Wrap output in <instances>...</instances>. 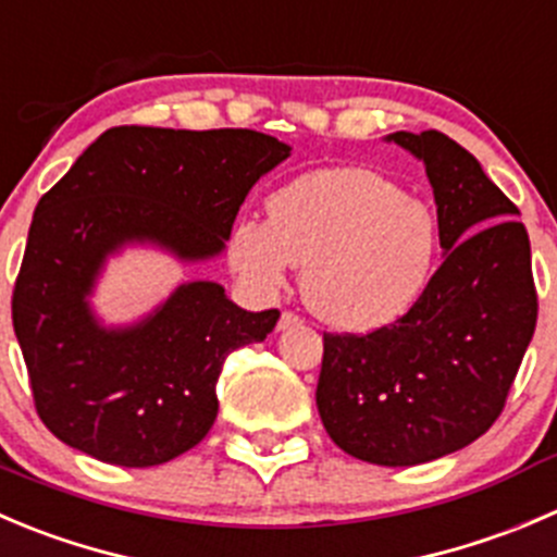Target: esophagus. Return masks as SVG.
Returning a JSON list of instances; mask_svg holds the SVG:
<instances>
[{
  "label": "esophagus",
  "mask_w": 557,
  "mask_h": 557,
  "mask_svg": "<svg viewBox=\"0 0 557 557\" xmlns=\"http://www.w3.org/2000/svg\"><path fill=\"white\" fill-rule=\"evenodd\" d=\"M296 323H301V318L296 315V312H283V315H280V321H277V329H280V332H285V329L296 326Z\"/></svg>",
  "instance_id": "obj_1"
}]
</instances>
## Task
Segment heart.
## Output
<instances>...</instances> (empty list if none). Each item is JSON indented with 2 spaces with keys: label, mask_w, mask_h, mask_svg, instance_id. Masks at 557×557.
Wrapping results in <instances>:
<instances>
[{
  "label": "heart",
  "mask_w": 557,
  "mask_h": 557,
  "mask_svg": "<svg viewBox=\"0 0 557 557\" xmlns=\"http://www.w3.org/2000/svg\"><path fill=\"white\" fill-rule=\"evenodd\" d=\"M228 258L256 290L272 294L301 267V296L326 323L370 332L408 315L433 285L441 225L433 209L370 169L296 176L267 201L263 220H239Z\"/></svg>",
  "instance_id": "heart-1"
}]
</instances>
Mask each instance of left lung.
<instances>
[{
    "instance_id": "8db88e82",
    "label": "left lung",
    "mask_w": 557,
    "mask_h": 557,
    "mask_svg": "<svg viewBox=\"0 0 557 557\" xmlns=\"http://www.w3.org/2000/svg\"><path fill=\"white\" fill-rule=\"evenodd\" d=\"M419 158L438 207L444 263L419 305L367 334H323L318 413L372 466L438 460L487 433L539 315L520 209L438 129L386 135Z\"/></svg>"
}]
</instances>
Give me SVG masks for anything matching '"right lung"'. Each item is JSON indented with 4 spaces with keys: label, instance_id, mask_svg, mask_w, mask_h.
<instances>
[{
    "label": "right lung",
    "instance_id": "1",
    "mask_svg": "<svg viewBox=\"0 0 557 557\" xmlns=\"http://www.w3.org/2000/svg\"><path fill=\"white\" fill-rule=\"evenodd\" d=\"M290 154L256 129L111 127L40 198L13 290V329L42 424L62 444L152 468L207 438L231 350L261 343L280 310L247 312L209 280L185 283L129 326L89 305L124 245L180 261L223 252L239 207Z\"/></svg>",
    "mask_w": 557,
    "mask_h": 557
}]
</instances>
